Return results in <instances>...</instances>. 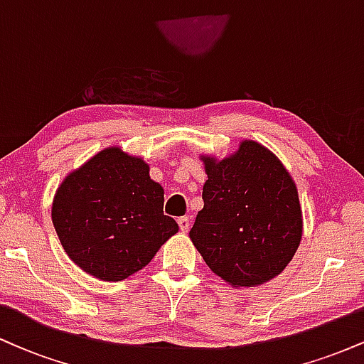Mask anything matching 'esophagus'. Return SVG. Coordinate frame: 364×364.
I'll list each match as a JSON object with an SVG mask.
<instances>
[{
    "label": "esophagus",
    "mask_w": 364,
    "mask_h": 364,
    "mask_svg": "<svg viewBox=\"0 0 364 364\" xmlns=\"http://www.w3.org/2000/svg\"><path fill=\"white\" fill-rule=\"evenodd\" d=\"M178 224H179V229H181L183 232H188V229H190V219H188V217H179Z\"/></svg>",
    "instance_id": "34e87169"
}]
</instances>
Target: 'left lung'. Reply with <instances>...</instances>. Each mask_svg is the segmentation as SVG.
I'll list each match as a JSON object with an SVG mask.
<instances>
[{"label": "left lung", "instance_id": "left-lung-1", "mask_svg": "<svg viewBox=\"0 0 364 364\" xmlns=\"http://www.w3.org/2000/svg\"><path fill=\"white\" fill-rule=\"evenodd\" d=\"M203 208L190 237L214 274L231 286H258L286 269L303 232L298 190L286 168L257 141L235 156L203 159Z\"/></svg>", "mask_w": 364, "mask_h": 364}]
</instances>
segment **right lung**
I'll use <instances>...</instances> for the list:
<instances>
[{
  "mask_svg": "<svg viewBox=\"0 0 364 364\" xmlns=\"http://www.w3.org/2000/svg\"><path fill=\"white\" fill-rule=\"evenodd\" d=\"M164 190L149 166L118 147L99 152L66 176L53 202V224L68 257L101 281L139 272L178 232L164 215Z\"/></svg>",
  "mask_w": 364,
  "mask_h": 364,
  "instance_id": "1",
  "label": "right lung"
}]
</instances>
